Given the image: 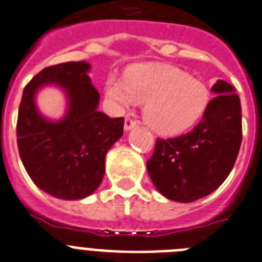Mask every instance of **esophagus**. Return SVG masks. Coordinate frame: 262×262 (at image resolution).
<instances>
[{"instance_id":"obj_1","label":"esophagus","mask_w":262,"mask_h":262,"mask_svg":"<svg viewBox=\"0 0 262 262\" xmlns=\"http://www.w3.org/2000/svg\"><path fill=\"white\" fill-rule=\"evenodd\" d=\"M137 125V120H134L133 117H125L124 121V129L125 131H128V129L134 128Z\"/></svg>"}]
</instances>
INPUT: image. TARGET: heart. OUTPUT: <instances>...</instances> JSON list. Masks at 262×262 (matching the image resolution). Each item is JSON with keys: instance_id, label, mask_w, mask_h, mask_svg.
I'll use <instances>...</instances> for the list:
<instances>
[{"instance_id": "b5f03b06", "label": "heart", "mask_w": 262, "mask_h": 262, "mask_svg": "<svg viewBox=\"0 0 262 262\" xmlns=\"http://www.w3.org/2000/svg\"><path fill=\"white\" fill-rule=\"evenodd\" d=\"M105 94L120 105L146 102V123L165 135L191 128L210 102L205 83L172 66L137 67L128 71L124 82L111 76L105 82Z\"/></svg>"}]
</instances>
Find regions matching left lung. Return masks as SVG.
<instances>
[{
	"mask_svg": "<svg viewBox=\"0 0 262 262\" xmlns=\"http://www.w3.org/2000/svg\"><path fill=\"white\" fill-rule=\"evenodd\" d=\"M202 120L187 134L159 138L146 167L168 200L192 202L214 191L230 175L242 143V108L230 83L217 80Z\"/></svg>",
	"mask_w": 262,
	"mask_h": 262,
	"instance_id": "left-lung-1",
	"label": "left lung"
}]
</instances>
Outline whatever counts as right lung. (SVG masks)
Here are the masks:
<instances>
[{
	"instance_id": "right-lung-1",
	"label": "right lung",
	"mask_w": 262,
	"mask_h": 262,
	"mask_svg": "<svg viewBox=\"0 0 262 262\" xmlns=\"http://www.w3.org/2000/svg\"><path fill=\"white\" fill-rule=\"evenodd\" d=\"M90 66L70 61L46 67L24 87L17 115V147L32 182L60 200H82L97 190L105 172V157L124 128L123 117L97 111L98 91L87 75ZM45 82L67 91L70 109L61 122L45 121L33 97Z\"/></svg>"
}]
</instances>
